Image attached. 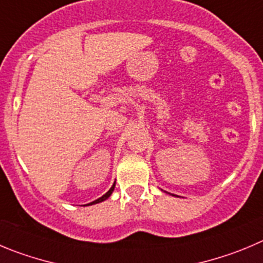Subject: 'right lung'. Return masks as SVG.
<instances>
[{"label":"right lung","instance_id":"add662e5","mask_svg":"<svg viewBox=\"0 0 263 263\" xmlns=\"http://www.w3.org/2000/svg\"><path fill=\"white\" fill-rule=\"evenodd\" d=\"M114 187H115V183H114V184H112V187H111V188H110V190H109V191H107V192H106V193H105V195H104V196H102V197H100V198H98V200L93 201V202L88 203V205H93V203H98V202H101V201H105V200H106V198H107V197H109V196H110V195H111V193H112V191H114Z\"/></svg>","mask_w":263,"mask_h":263}]
</instances>
